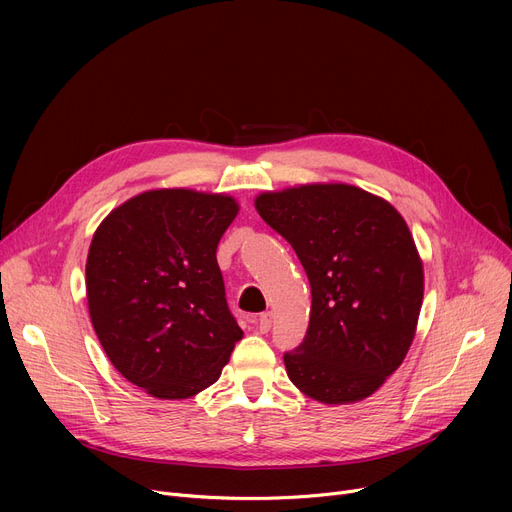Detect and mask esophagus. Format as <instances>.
<instances>
[{
  "label": "esophagus",
  "mask_w": 512,
  "mask_h": 512,
  "mask_svg": "<svg viewBox=\"0 0 512 512\" xmlns=\"http://www.w3.org/2000/svg\"><path fill=\"white\" fill-rule=\"evenodd\" d=\"M270 328H272V313H261L259 321H257V330L261 334H267L270 332Z\"/></svg>",
  "instance_id": "obj_1"
}]
</instances>
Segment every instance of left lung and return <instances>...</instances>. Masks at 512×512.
Listing matches in <instances>:
<instances>
[{
  "mask_svg": "<svg viewBox=\"0 0 512 512\" xmlns=\"http://www.w3.org/2000/svg\"><path fill=\"white\" fill-rule=\"evenodd\" d=\"M255 209L311 284L307 336L284 355L290 382L324 405L371 396L405 361L423 303L407 222L386 199L342 182L261 193Z\"/></svg>",
  "mask_w": 512,
  "mask_h": 512,
  "instance_id": "left-lung-1",
  "label": "left lung"
}]
</instances>
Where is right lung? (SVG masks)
<instances>
[{"label": "right lung", "instance_id": "1", "mask_svg": "<svg viewBox=\"0 0 512 512\" xmlns=\"http://www.w3.org/2000/svg\"><path fill=\"white\" fill-rule=\"evenodd\" d=\"M236 213L222 193L155 188L110 211L93 234L91 324L112 365L155 398H191L218 382L242 338L215 259Z\"/></svg>", "mask_w": 512, "mask_h": 512}]
</instances>
